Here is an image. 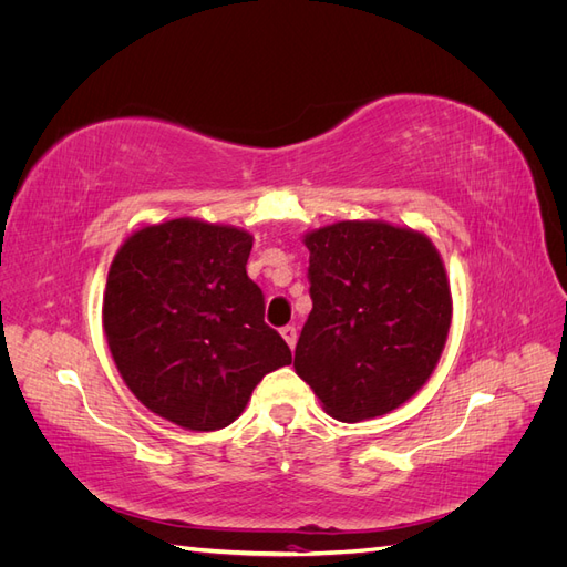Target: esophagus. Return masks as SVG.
<instances>
[{
    "label": "esophagus",
    "mask_w": 567,
    "mask_h": 567,
    "mask_svg": "<svg viewBox=\"0 0 567 567\" xmlns=\"http://www.w3.org/2000/svg\"><path fill=\"white\" fill-rule=\"evenodd\" d=\"M281 336H284V340L288 342V348H296V340H298V331H296V326H284L281 329Z\"/></svg>",
    "instance_id": "1"
}]
</instances>
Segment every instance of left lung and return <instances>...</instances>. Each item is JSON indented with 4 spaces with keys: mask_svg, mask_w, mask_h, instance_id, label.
Listing matches in <instances>:
<instances>
[{
    "mask_svg": "<svg viewBox=\"0 0 567 567\" xmlns=\"http://www.w3.org/2000/svg\"><path fill=\"white\" fill-rule=\"evenodd\" d=\"M310 298L296 371L338 421L383 416L433 373L452 296L435 246L383 221H338L305 236Z\"/></svg>",
    "mask_w": 567,
    "mask_h": 567,
    "instance_id": "8db88e82",
    "label": "left lung"
}]
</instances>
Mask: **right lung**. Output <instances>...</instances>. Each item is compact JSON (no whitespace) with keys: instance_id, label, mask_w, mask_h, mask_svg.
<instances>
[{"instance_id":"right-lung-1","label":"right lung","mask_w":567,"mask_h":567,"mask_svg":"<svg viewBox=\"0 0 567 567\" xmlns=\"http://www.w3.org/2000/svg\"><path fill=\"white\" fill-rule=\"evenodd\" d=\"M250 248L241 229L182 217L130 236L111 265L104 331L115 367L136 400L188 431L227 427L265 373L293 362L265 323Z\"/></svg>"}]
</instances>
